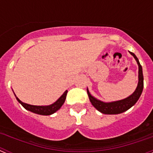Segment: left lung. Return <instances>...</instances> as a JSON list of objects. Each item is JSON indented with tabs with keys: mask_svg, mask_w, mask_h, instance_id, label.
I'll return each mask as SVG.
<instances>
[{
	"mask_svg": "<svg viewBox=\"0 0 153 153\" xmlns=\"http://www.w3.org/2000/svg\"><path fill=\"white\" fill-rule=\"evenodd\" d=\"M129 53L135 58L136 61L137 62L138 67H139V76H138L139 82H138V85L137 86H136V89L135 90V91L133 92L129 97H126V98L123 99V100H121L106 102H103V101L100 100L98 99L93 97V96L90 94V92H89L88 88H87V94H88L90 102H91L92 105H93L98 111L103 113V114H120V113H123V112L126 111V110H128L129 109H130L132 106H134L135 104H136V102L138 101V100L140 99L142 93H143V68H142V66L140 65V61H139V60H138V58L136 57V55L132 52H129Z\"/></svg>",
	"mask_w": 153,
	"mask_h": 153,
	"instance_id": "left-lung-1",
	"label": "left lung"
}]
</instances>
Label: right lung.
Returning a JSON list of instances; mask_svg holds the SVG:
<instances>
[{"label":"right lung","mask_w":153,"mask_h":153,"mask_svg":"<svg viewBox=\"0 0 153 153\" xmlns=\"http://www.w3.org/2000/svg\"><path fill=\"white\" fill-rule=\"evenodd\" d=\"M67 90L64 92L63 93V95L58 99L56 102H54L53 103L51 104V105H48V106H33V105H30V104L25 103V102H23L22 101L20 100L17 97V96L15 95L16 99L23 106V107H24L28 111H30L33 113H36V114L39 115H43V116H49V115L53 114L54 113H56L57 110L61 108V106H63V104L64 103L65 100H66V97H67Z\"/></svg>","instance_id":"1"}]
</instances>
